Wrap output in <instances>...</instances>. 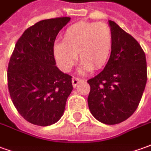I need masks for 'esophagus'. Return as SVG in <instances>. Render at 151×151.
<instances>
[{"label": "esophagus", "instance_id": "obj_1", "mask_svg": "<svg viewBox=\"0 0 151 151\" xmlns=\"http://www.w3.org/2000/svg\"><path fill=\"white\" fill-rule=\"evenodd\" d=\"M82 81V79L78 78H75V77H73V78H72L73 86V87H76V86H77V85L78 84L79 82H81Z\"/></svg>", "mask_w": 151, "mask_h": 151}]
</instances>
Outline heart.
<instances>
[{"label": "heart", "mask_w": 151, "mask_h": 151, "mask_svg": "<svg viewBox=\"0 0 151 151\" xmlns=\"http://www.w3.org/2000/svg\"><path fill=\"white\" fill-rule=\"evenodd\" d=\"M112 32L104 22H78L69 26L62 36V43L54 47L53 53L63 71H69L77 60H82L79 72L85 73L102 68L112 49Z\"/></svg>", "instance_id": "b5f03b06"}]
</instances>
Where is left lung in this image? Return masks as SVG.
Listing matches in <instances>:
<instances>
[{"instance_id": "obj_1", "label": "left lung", "mask_w": 151, "mask_h": 151, "mask_svg": "<svg viewBox=\"0 0 151 151\" xmlns=\"http://www.w3.org/2000/svg\"><path fill=\"white\" fill-rule=\"evenodd\" d=\"M112 49L103 71L87 82L91 86L89 109L96 120L116 124L136 111L145 90L147 68L145 52L138 42L113 21Z\"/></svg>"}]
</instances>
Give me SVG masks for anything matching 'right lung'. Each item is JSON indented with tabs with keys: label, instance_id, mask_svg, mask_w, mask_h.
I'll use <instances>...</instances> for the list:
<instances>
[{
	"label": "right lung",
	"instance_id": "obj_1",
	"mask_svg": "<svg viewBox=\"0 0 151 151\" xmlns=\"http://www.w3.org/2000/svg\"><path fill=\"white\" fill-rule=\"evenodd\" d=\"M69 17L38 22L16 43L7 71L8 88L18 113L28 122L48 126L63 116L73 91L72 77L56 66L53 47Z\"/></svg>",
	"mask_w": 151,
	"mask_h": 151
}]
</instances>
